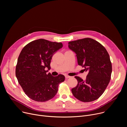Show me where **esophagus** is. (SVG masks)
<instances>
[{
    "label": "esophagus",
    "mask_w": 127,
    "mask_h": 127,
    "mask_svg": "<svg viewBox=\"0 0 127 127\" xmlns=\"http://www.w3.org/2000/svg\"><path fill=\"white\" fill-rule=\"evenodd\" d=\"M71 77L70 76H68V75H65V78H66V79H68V78H70Z\"/></svg>",
    "instance_id": "obj_1"
}]
</instances>
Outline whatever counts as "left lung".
Returning <instances> with one entry per match:
<instances>
[{
	"label": "left lung",
	"mask_w": 127,
	"mask_h": 127,
	"mask_svg": "<svg viewBox=\"0 0 127 127\" xmlns=\"http://www.w3.org/2000/svg\"><path fill=\"white\" fill-rule=\"evenodd\" d=\"M68 47L76 54L78 64L88 72L85 80L75 76L78 84L71 89L72 94L83 102L98 99L109 83L112 72V63L106 50L91 38L69 42Z\"/></svg>",
	"instance_id": "8db88e82"
}]
</instances>
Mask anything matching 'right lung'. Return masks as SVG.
Returning <instances> with one entry per match:
<instances>
[{
  "label": "right lung",
  "instance_id": "1",
  "mask_svg": "<svg viewBox=\"0 0 127 127\" xmlns=\"http://www.w3.org/2000/svg\"><path fill=\"white\" fill-rule=\"evenodd\" d=\"M61 43L44 39L33 41L22 49L15 69V75L26 95L37 101L44 102L56 95L59 84L65 80L63 75L53 76L47 72L51 69L53 55L62 48ZM47 68L48 70H46Z\"/></svg>",
  "mask_w": 127,
  "mask_h": 127
}]
</instances>
